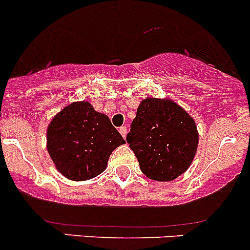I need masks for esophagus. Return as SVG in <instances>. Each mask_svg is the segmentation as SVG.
I'll return each mask as SVG.
<instances>
[{
  "label": "esophagus",
  "mask_w": 250,
  "mask_h": 250,
  "mask_svg": "<svg viewBox=\"0 0 250 250\" xmlns=\"http://www.w3.org/2000/svg\"><path fill=\"white\" fill-rule=\"evenodd\" d=\"M119 132H120V135L123 136V137H126V135H127V126H120L119 127Z\"/></svg>",
  "instance_id": "obj_1"
}]
</instances>
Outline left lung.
Here are the masks:
<instances>
[{
  "label": "left lung",
  "instance_id": "8db88e82",
  "mask_svg": "<svg viewBox=\"0 0 250 250\" xmlns=\"http://www.w3.org/2000/svg\"><path fill=\"white\" fill-rule=\"evenodd\" d=\"M126 142L148 178L169 182L190 166L199 133L194 119L181 106L149 97L138 106Z\"/></svg>",
  "mask_w": 250,
  "mask_h": 250
}]
</instances>
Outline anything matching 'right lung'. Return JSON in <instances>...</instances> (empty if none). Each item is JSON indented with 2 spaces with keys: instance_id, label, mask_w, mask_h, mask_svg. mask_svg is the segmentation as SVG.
Returning a JSON list of instances; mask_svg holds the SVG:
<instances>
[{
  "instance_id": "add662e5",
  "label": "right lung",
  "mask_w": 250,
  "mask_h": 250,
  "mask_svg": "<svg viewBox=\"0 0 250 250\" xmlns=\"http://www.w3.org/2000/svg\"><path fill=\"white\" fill-rule=\"evenodd\" d=\"M124 143L109 118L84 101L63 108L47 131L49 155L59 172L71 181L99 176L112 151Z\"/></svg>"
}]
</instances>
